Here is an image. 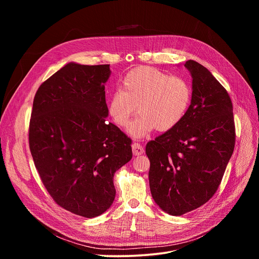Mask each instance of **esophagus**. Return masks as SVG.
<instances>
[{
  "instance_id": "34e87169",
  "label": "esophagus",
  "mask_w": 259,
  "mask_h": 259,
  "mask_svg": "<svg viewBox=\"0 0 259 259\" xmlns=\"http://www.w3.org/2000/svg\"><path fill=\"white\" fill-rule=\"evenodd\" d=\"M132 152H133V155L134 156H140L143 154L144 150H143V146L140 145L139 143H133L132 144Z\"/></svg>"
}]
</instances>
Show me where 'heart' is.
Instances as JSON below:
<instances>
[{
  "label": "heart",
  "mask_w": 259,
  "mask_h": 259,
  "mask_svg": "<svg viewBox=\"0 0 259 259\" xmlns=\"http://www.w3.org/2000/svg\"><path fill=\"white\" fill-rule=\"evenodd\" d=\"M191 100L192 88L187 80L169 77L151 66H140L125 76L122 90L109 96L107 108L115 123L126 127L137 106L139 116L128 132L135 138H142L154 129L160 132L174 129L186 116Z\"/></svg>",
  "instance_id": "heart-1"
}]
</instances>
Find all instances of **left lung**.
<instances>
[{"label": "left lung", "mask_w": 259, "mask_h": 259, "mask_svg": "<svg viewBox=\"0 0 259 259\" xmlns=\"http://www.w3.org/2000/svg\"><path fill=\"white\" fill-rule=\"evenodd\" d=\"M193 79L191 105L172 130L147 142L150 189L166 213L180 216L208 202L217 191L236 141L229 93L202 64L184 63Z\"/></svg>", "instance_id": "8db88e82"}]
</instances>
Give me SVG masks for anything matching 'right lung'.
<instances>
[{
	"label": "right lung",
	"instance_id": "right-lung-1",
	"mask_svg": "<svg viewBox=\"0 0 259 259\" xmlns=\"http://www.w3.org/2000/svg\"><path fill=\"white\" fill-rule=\"evenodd\" d=\"M109 64L69 62L36 91L29 149L42 182L63 209L86 218L112 206L114 175L132 159L131 139L108 123Z\"/></svg>",
	"mask_w": 259,
	"mask_h": 259
}]
</instances>
